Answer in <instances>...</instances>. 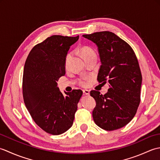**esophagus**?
Returning <instances> with one entry per match:
<instances>
[{
  "instance_id": "34e87169",
  "label": "esophagus",
  "mask_w": 160,
  "mask_h": 160,
  "mask_svg": "<svg viewBox=\"0 0 160 160\" xmlns=\"http://www.w3.org/2000/svg\"><path fill=\"white\" fill-rule=\"evenodd\" d=\"M82 91H83V93L86 95H89V93H90V91L88 89H83Z\"/></svg>"
}]
</instances>
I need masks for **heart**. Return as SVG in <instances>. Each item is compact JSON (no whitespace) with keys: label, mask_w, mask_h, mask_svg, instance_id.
I'll list each match as a JSON object with an SVG mask.
<instances>
[{"label":"heart","mask_w":160,"mask_h":160,"mask_svg":"<svg viewBox=\"0 0 160 160\" xmlns=\"http://www.w3.org/2000/svg\"><path fill=\"white\" fill-rule=\"evenodd\" d=\"M81 53H82V55L83 56L84 58L89 56H91V55H96L93 51L87 47H82V49H81ZM70 58H71V53H68L66 56V58H65V64H67L68 61H69V60L70 59ZM79 84L81 86L85 87L87 85L88 82L85 78H82V79H81L79 81Z\"/></svg>","instance_id":"1"}]
</instances>
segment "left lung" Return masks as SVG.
<instances>
[{"label":"left lung","mask_w":160,"mask_h":160,"mask_svg":"<svg viewBox=\"0 0 160 160\" xmlns=\"http://www.w3.org/2000/svg\"><path fill=\"white\" fill-rule=\"evenodd\" d=\"M98 47L101 66L99 82L109 84L104 96L91 91L96 102L93 118L98 127L113 131L124 127L136 113L140 102L142 73L135 52L124 40L111 32L82 36Z\"/></svg>","instance_id":"obj_1"}]
</instances>
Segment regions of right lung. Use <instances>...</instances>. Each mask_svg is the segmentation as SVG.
I'll list each match as a JSON object with an SVG mask.
<instances>
[{
  "mask_svg": "<svg viewBox=\"0 0 160 160\" xmlns=\"http://www.w3.org/2000/svg\"><path fill=\"white\" fill-rule=\"evenodd\" d=\"M76 37L53 35L33 47L26 60L22 78L24 102L36 124L52 135L73 125L80 89L60 92L58 80L65 75V58Z\"/></svg>",
  "mask_w": 160,
  "mask_h": 160,
  "instance_id": "right-lung-1",
  "label": "right lung"
}]
</instances>
